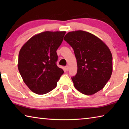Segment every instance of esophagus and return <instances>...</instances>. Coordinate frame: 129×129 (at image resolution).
<instances>
[{"mask_svg": "<svg viewBox=\"0 0 129 129\" xmlns=\"http://www.w3.org/2000/svg\"><path fill=\"white\" fill-rule=\"evenodd\" d=\"M65 69H66V71H68V69H69V67L68 66V65H67V66H65Z\"/></svg>", "mask_w": 129, "mask_h": 129, "instance_id": "esophagus-1", "label": "esophagus"}]
</instances>
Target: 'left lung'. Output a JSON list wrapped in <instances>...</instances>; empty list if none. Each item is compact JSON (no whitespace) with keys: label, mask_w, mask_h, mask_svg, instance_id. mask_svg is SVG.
Masks as SVG:
<instances>
[{"label":"left lung","mask_w":129,"mask_h":129,"mask_svg":"<svg viewBox=\"0 0 129 129\" xmlns=\"http://www.w3.org/2000/svg\"><path fill=\"white\" fill-rule=\"evenodd\" d=\"M64 40L73 48L77 60V72L71 77L76 89L85 95L101 90L112 73L113 57L108 46L84 30L68 32Z\"/></svg>","instance_id":"1"}]
</instances>
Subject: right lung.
I'll list each match as a JSON object with an SVG mask.
<instances>
[{
  "label": "right lung",
  "instance_id": "obj_1",
  "mask_svg": "<svg viewBox=\"0 0 129 129\" xmlns=\"http://www.w3.org/2000/svg\"><path fill=\"white\" fill-rule=\"evenodd\" d=\"M65 32H43L30 38L19 53L18 69L24 82L35 93L44 94L57 86L64 71L57 66L56 51Z\"/></svg>",
  "mask_w": 129,
  "mask_h": 129
}]
</instances>
